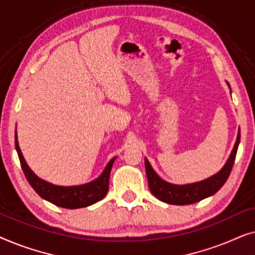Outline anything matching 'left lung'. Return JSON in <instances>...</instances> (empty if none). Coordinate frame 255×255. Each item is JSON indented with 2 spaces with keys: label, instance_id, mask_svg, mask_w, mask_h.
<instances>
[{
  "label": "left lung",
  "instance_id": "8db88e82",
  "mask_svg": "<svg viewBox=\"0 0 255 255\" xmlns=\"http://www.w3.org/2000/svg\"><path fill=\"white\" fill-rule=\"evenodd\" d=\"M239 142L240 130L238 132V137H237V141L231 152V155H230L228 162L225 163V166L223 167L222 170H219L214 176L209 177V179L204 181H201V182L184 184V186H176V184L168 183L162 179H160L154 170H153L152 166L149 165L148 160L145 159V168L149 190L160 201L166 202L168 204L177 205L193 204L202 201L203 198L211 196V195L217 193L224 186L226 180L230 176V173H231L233 163H235L236 160V154Z\"/></svg>",
  "mask_w": 255,
  "mask_h": 255
}]
</instances>
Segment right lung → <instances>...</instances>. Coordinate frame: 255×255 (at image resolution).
<instances>
[{
    "label": "right lung",
    "mask_w": 255,
    "mask_h": 255,
    "mask_svg": "<svg viewBox=\"0 0 255 255\" xmlns=\"http://www.w3.org/2000/svg\"><path fill=\"white\" fill-rule=\"evenodd\" d=\"M15 146L17 149V154H18L20 166L24 174H25L26 180L29 181L31 187L36 190V193L40 197L45 198L51 203H53L58 207L67 208V209H78L85 208L88 205H92L96 202L106 196L109 189V177L110 172L113 168V163L115 159H111L108 163L106 169L102 173L99 179H96L93 182L82 184V186L75 187H60L54 186V184L48 183L46 181L41 180L34 174L32 170L29 168L27 163L24 160V156L20 152L18 140H17V135L15 133Z\"/></svg>",
    "instance_id": "add662e5"
}]
</instances>
